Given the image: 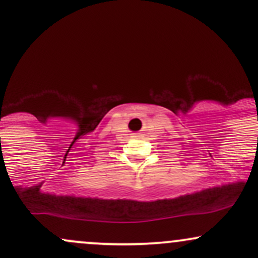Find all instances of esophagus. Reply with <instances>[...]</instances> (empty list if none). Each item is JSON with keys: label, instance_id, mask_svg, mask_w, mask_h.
<instances>
[{"label": "esophagus", "instance_id": "obj_1", "mask_svg": "<svg viewBox=\"0 0 258 258\" xmlns=\"http://www.w3.org/2000/svg\"><path fill=\"white\" fill-rule=\"evenodd\" d=\"M135 135H137V136H138V135H139V133H135Z\"/></svg>", "mask_w": 258, "mask_h": 258}]
</instances>
